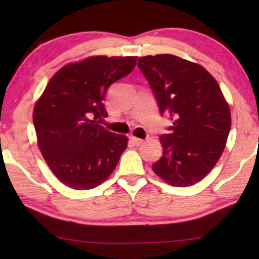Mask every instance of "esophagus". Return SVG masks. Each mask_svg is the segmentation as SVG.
<instances>
[{"instance_id":"esophagus-1","label":"esophagus","mask_w":259,"mask_h":259,"mask_svg":"<svg viewBox=\"0 0 259 259\" xmlns=\"http://www.w3.org/2000/svg\"><path fill=\"white\" fill-rule=\"evenodd\" d=\"M131 140H132V143L136 145V146H140V145L144 143L143 139H140V138H137V137H131Z\"/></svg>"}]
</instances>
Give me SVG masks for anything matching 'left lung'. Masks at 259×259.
I'll return each instance as SVG.
<instances>
[{"instance_id":"1","label":"left lung","mask_w":259,"mask_h":259,"mask_svg":"<svg viewBox=\"0 0 259 259\" xmlns=\"http://www.w3.org/2000/svg\"><path fill=\"white\" fill-rule=\"evenodd\" d=\"M160 114L173 120L161 134L162 155L155 175L176 187L191 186L206 177L224 151L231 113L221 87L204 67L171 54L139 58Z\"/></svg>"}]
</instances>
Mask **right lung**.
I'll list each match as a JSON object with an SVG mask.
<instances>
[{"instance_id": "1", "label": "right lung", "mask_w": 259, "mask_h": 259, "mask_svg": "<svg viewBox=\"0 0 259 259\" xmlns=\"http://www.w3.org/2000/svg\"><path fill=\"white\" fill-rule=\"evenodd\" d=\"M137 56H92L68 63L49 81L34 107L37 144L49 168L74 190H91L111 176L127 147L126 136L101 126L113 82L128 75Z\"/></svg>"}]
</instances>
